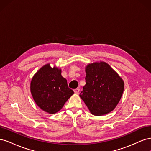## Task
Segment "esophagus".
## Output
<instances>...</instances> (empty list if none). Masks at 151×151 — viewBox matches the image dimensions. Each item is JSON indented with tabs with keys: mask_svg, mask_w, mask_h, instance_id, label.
<instances>
[{
	"mask_svg": "<svg viewBox=\"0 0 151 151\" xmlns=\"http://www.w3.org/2000/svg\"><path fill=\"white\" fill-rule=\"evenodd\" d=\"M79 91H80V89L79 88H77V89H74V93L76 94H78L79 93Z\"/></svg>",
	"mask_w": 151,
	"mask_h": 151,
	"instance_id": "1",
	"label": "esophagus"
}]
</instances>
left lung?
Segmentation results:
<instances>
[{
  "mask_svg": "<svg viewBox=\"0 0 151 151\" xmlns=\"http://www.w3.org/2000/svg\"><path fill=\"white\" fill-rule=\"evenodd\" d=\"M86 73V84L79 96L91 113L101 116L113 111L124 89L122 79L104 62L89 64Z\"/></svg>",
  "mask_w": 151,
  "mask_h": 151,
  "instance_id": "obj_1",
  "label": "left lung"
}]
</instances>
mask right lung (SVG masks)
Masks as SVG:
<instances>
[{"label": "right lung", "instance_id": "add662e5", "mask_svg": "<svg viewBox=\"0 0 151 151\" xmlns=\"http://www.w3.org/2000/svg\"><path fill=\"white\" fill-rule=\"evenodd\" d=\"M30 88L36 104L50 114L60 110L74 93L68 88L67 80L62 76L61 70L52 68L50 64L44 65L36 73Z\"/></svg>", "mask_w": 151, "mask_h": 151}]
</instances>
